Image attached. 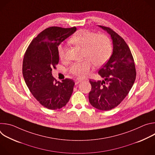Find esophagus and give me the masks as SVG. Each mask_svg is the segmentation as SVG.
Listing matches in <instances>:
<instances>
[{"mask_svg": "<svg viewBox=\"0 0 155 155\" xmlns=\"http://www.w3.org/2000/svg\"><path fill=\"white\" fill-rule=\"evenodd\" d=\"M81 81V79H79V78H77V79H76L75 80V84H78L79 83H80Z\"/></svg>", "mask_w": 155, "mask_h": 155, "instance_id": "obj_1", "label": "esophagus"}]
</instances>
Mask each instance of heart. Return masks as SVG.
I'll use <instances>...</instances> for the list:
<instances>
[{
    "label": "heart",
    "mask_w": 155,
    "mask_h": 155,
    "mask_svg": "<svg viewBox=\"0 0 155 155\" xmlns=\"http://www.w3.org/2000/svg\"><path fill=\"white\" fill-rule=\"evenodd\" d=\"M69 42L83 48L81 62H74L71 65L69 72L80 78H83L90 74L92 63L97 67L104 64L112 54V43L109 38L104 34L96 33L87 30H82L75 34L69 40ZM58 54L61 59L65 56V48L59 46Z\"/></svg>",
    "instance_id": "heart-1"
}]
</instances>
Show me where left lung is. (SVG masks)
Masks as SVG:
<instances>
[{"instance_id": "obj_1", "label": "left lung", "mask_w": 155, "mask_h": 155, "mask_svg": "<svg viewBox=\"0 0 155 155\" xmlns=\"http://www.w3.org/2000/svg\"><path fill=\"white\" fill-rule=\"evenodd\" d=\"M99 26L110 35L113 53L98 72L103 80H90L89 101L96 108L107 111L118 106L128 94L136 72L133 56L124 40L110 28Z\"/></svg>"}]
</instances>
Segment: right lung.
<instances>
[{
    "label": "right lung",
    "instance_id": "add662e5",
    "mask_svg": "<svg viewBox=\"0 0 155 155\" xmlns=\"http://www.w3.org/2000/svg\"><path fill=\"white\" fill-rule=\"evenodd\" d=\"M76 30L75 27L47 28L32 40L25 54L23 75L26 84L37 101L48 109L65 106L72 94L73 80L57 81L51 72L59 62V45Z\"/></svg>",
    "mask_w": 155,
    "mask_h": 155
}]
</instances>
